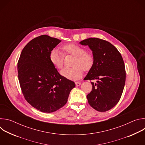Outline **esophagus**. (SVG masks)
Segmentation results:
<instances>
[{"label": "esophagus", "mask_w": 145, "mask_h": 145, "mask_svg": "<svg viewBox=\"0 0 145 145\" xmlns=\"http://www.w3.org/2000/svg\"><path fill=\"white\" fill-rule=\"evenodd\" d=\"M75 84H76V86H80V84H81V82H79V81H76V82H75Z\"/></svg>", "instance_id": "1"}]
</instances>
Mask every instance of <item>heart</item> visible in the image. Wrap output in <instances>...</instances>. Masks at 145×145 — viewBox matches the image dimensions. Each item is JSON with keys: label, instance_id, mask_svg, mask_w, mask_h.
Segmentation results:
<instances>
[{"label": "heart", "instance_id": "heart-1", "mask_svg": "<svg viewBox=\"0 0 145 145\" xmlns=\"http://www.w3.org/2000/svg\"><path fill=\"white\" fill-rule=\"evenodd\" d=\"M65 54H71L75 57L72 68H66L61 71V74L72 80L80 78L83 74V69L90 70L94 64V57L92 53L86 52V49L75 44H69L62 47ZM52 64L57 69L63 67L64 55L58 49L54 48L49 54Z\"/></svg>", "mask_w": 145, "mask_h": 145}]
</instances>
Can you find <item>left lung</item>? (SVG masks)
Masks as SVG:
<instances>
[{"mask_svg": "<svg viewBox=\"0 0 145 145\" xmlns=\"http://www.w3.org/2000/svg\"><path fill=\"white\" fill-rule=\"evenodd\" d=\"M88 45L94 57V64L85 80L91 82L92 89L87 96L90 106L100 112L112 108L119 102L126 81V70L123 58L111 43L97 38H89L80 42Z\"/></svg>", "mask_w": 145, "mask_h": 145, "instance_id": "left-lung-1", "label": "left lung"}]
</instances>
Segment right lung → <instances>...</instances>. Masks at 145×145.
<instances>
[{"label": "right lung", "mask_w": 145, "mask_h": 145, "mask_svg": "<svg viewBox=\"0 0 145 145\" xmlns=\"http://www.w3.org/2000/svg\"><path fill=\"white\" fill-rule=\"evenodd\" d=\"M61 40L47 35L33 39L25 46L18 62V76L26 101L46 113L63 107L75 83L62 76L49 59Z\"/></svg>", "instance_id": "right-lung-1"}]
</instances>
